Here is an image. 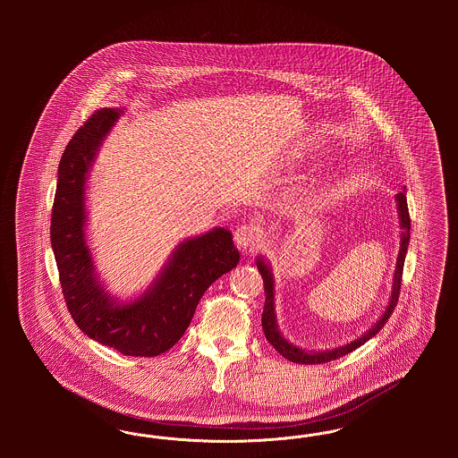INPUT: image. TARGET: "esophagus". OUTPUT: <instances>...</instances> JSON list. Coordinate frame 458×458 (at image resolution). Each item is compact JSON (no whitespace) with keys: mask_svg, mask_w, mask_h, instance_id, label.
Here are the masks:
<instances>
[{"mask_svg":"<svg viewBox=\"0 0 458 458\" xmlns=\"http://www.w3.org/2000/svg\"><path fill=\"white\" fill-rule=\"evenodd\" d=\"M262 239V232L252 223H243L235 230V242L242 249H252Z\"/></svg>","mask_w":458,"mask_h":458,"instance_id":"34e87169","label":"esophagus"}]
</instances>
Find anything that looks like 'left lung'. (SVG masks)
Masks as SVG:
<instances>
[{"mask_svg":"<svg viewBox=\"0 0 458 458\" xmlns=\"http://www.w3.org/2000/svg\"><path fill=\"white\" fill-rule=\"evenodd\" d=\"M396 202H398V216H400V226L403 228L402 232V240H400V252H398V259H396V269H394V276H393L392 297H390V304L386 305L383 316L377 319V323L374 327H369V331H366L360 338L350 342L344 347L338 349L323 350V352H305L299 349L292 344H288L284 338V335L280 333L278 325H276V314H275V280L271 275V269L267 266V262L264 259H258V267L261 273L262 282H264V293H266V302H264V310H262V329L266 335V340L280 352V355H284V359L295 362V364H325L329 360H335L338 357H344L350 352L359 349L360 345H364L372 336L377 335V331L386 325V321L390 319L393 314V309L396 307L398 302V295H400V286H402V273H403V262H405V254H407V247H409V240H411V216H409V208H407V197L405 191L396 194Z\"/></svg>","mask_w":458,"mask_h":458,"instance_id":"obj_1","label":"left lung"}]
</instances>
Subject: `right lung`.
<instances>
[{"label":"right lung","mask_w":458,"mask_h":458,"mask_svg":"<svg viewBox=\"0 0 458 458\" xmlns=\"http://www.w3.org/2000/svg\"><path fill=\"white\" fill-rule=\"evenodd\" d=\"M122 109H98L75 131L58 166L51 247L68 312L89 338L131 357L172 349L191 325L209 284L240 261L232 233L215 228L182 242L149 290L120 304L98 282L86 243V182L92 161Z\"/></svg>","instance_id":"obj_1"}]
</instances>
